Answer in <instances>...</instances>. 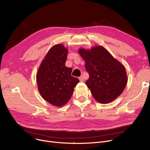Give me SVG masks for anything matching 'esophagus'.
Returning <instances> with one entry per match:
<instances>
[{
  "label": "esophagus",
  "instance_id": "obj_1",
  "mask_svg": "<svg viewBox=\"0 0 150 150\" xmlns=\"http://www.w3.org/2000/svg\"><path fill=\"white\" fill-rule=\"evenodd\" d=\"M79 80H80V81H81V82L84 81V76H81L80 77H79Z\"/></svg>",
  "mask_w": 150,
  "mask_h": 150
}]
</instances>
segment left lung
Returning a JSON list of instances; mask_svg holds the SVG:
<instances>
[{
    "label": "left lung",
    "instance_id": "8db88e82",
    "mask_svg": "<svg viewBox=\"0 0 150 150\" xmlns=\"http://www.w3.org/2000/svg\"><path fill=\"white\" fill-rule=\"evenodd\" d=\"M78 53L85 61L86 70L89 74L86 84L94 99L102 104L116 99L128 81L123 64L101 45L91 49L80 48Z\"/></svg>",
    "mask_w": 150,
    "mask_h": 150
}]
</instances>
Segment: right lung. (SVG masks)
<instances>
[{"label":"right lung","mask_w":150,"mask_h":150,"mask_svg":"<svg viewBox=\"0 0 150 150\" xmlns=\"http://www.w3.org/2000/svg\"><path fill=\"white\" fill-rule=\"evenodd\" d=\"M68 49L58 44L50 49L41 61L36 74L38 91L41 97L51 105H65L79 83L71 75L72 69L65 66Z\"/></svg>","instance_id":"right-lung-1"}]
</instances>
